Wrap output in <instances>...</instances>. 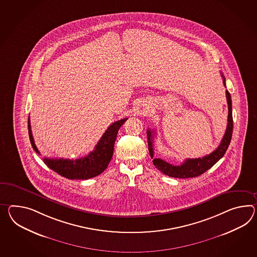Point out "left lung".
<instances>
[{
    "instance_id": "left-lung-1",
    "label": "left lung",
    "mask_w": 257,
    "mask_h": 257,
    "mask_svg": "<svg viewBox=\"0 0 257 257\" xmlns=\"http://www.w3.org/2000/svg\"><path fill=\"white\" fill-rule=\"evenodd\" d=\"M221 76L223 78V83L225 85V79L221 72ZM226 101L228 106V115H227V125L225 130V135L221 141L218 148L210 153L209 155L198 158V159H187L184 163L180 165H173L171 163L163 161L162 159H153V164L157 169L160 170L164 175H168L171 177L175 178H189V177H196L205 173L207 170L212 168L215 163L219 161L222 157L225 155V151L227 150L228 146L230 144L233 132V118H232V102L231 96L229 92L225 91ZM148 136V145H149V151L151 158L154 156L153 151V131L147 130Z\"/></svg>"
}]
</instances>
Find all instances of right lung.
Listing matches in <instances>:
<instances>
[{
    "label": "right lung",
    "mask_w": 257,
    "mask_h": 257,
    "mask_svg": "<svg viewBox=\"0 0 257 257\" xmlns=\"http://www.w3.org/2000/svg\"><path fill=\"white\" fill-rule=\"evenodd\" d=\"M126 119L127 118L119 119L113 122L111 125L108 126V128L106 129V131L104 133L100 140L95 146L94 151H91L87 156L76 160H69L63 158H44V163L58 175L71 180H85L100 175L101 173H103L106 170L108 163L111 161L117 134L120 126L125 122ZM28 129L32 148L38 154H40L32 137L30 118L28 119Z\"/></svg>",
    "instance_id": "obj_1"
}]
</instances>
